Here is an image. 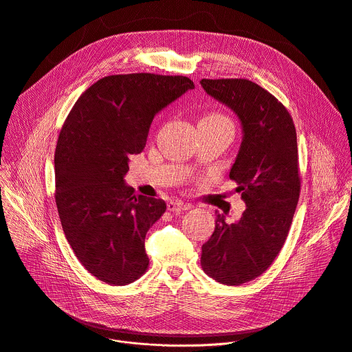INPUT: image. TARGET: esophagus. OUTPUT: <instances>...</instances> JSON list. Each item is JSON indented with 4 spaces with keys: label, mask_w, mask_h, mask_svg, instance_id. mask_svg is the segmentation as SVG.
Returning a JSON list of instances; mask_svg holds the SVG:
<instances>
[{
    "label": "esophagus",
    "mask_w": 352,
    "mask_h": 352,
    "mask_svg": "<svg viewBox=\"0 0 352 352\" xmlns=\"http://www.w3.org/2000/svg\"><path fill=\"white\" fill-rule=\"evenodd\" d=\"M193 206L190 204V203H185V201H182V200H171V201H168V204H167V208L170 210V211H175V212H178V211H185V210H190Z\"/></svg>",
    "instance_id": "34e87169"
}]
</instances>
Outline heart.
Wrapping results in <instances>:
<instances>
[{"mask_svg":"<svg viewBox=\"0 0 352 352\" xmlns=\"http://www.w3.org/2000/svg\"><path fill=\"white\" fill-rule=\"evenodd\" d=\"M201 122H206V123H215V124H228V126H232L230 120L228 119L226 116L221 114V113H210L207 114L204 119Z\"/></svg>","mask_w":352,"mask_h":352,"instance_id":"obj_1","label":"heart"}]
</instances>
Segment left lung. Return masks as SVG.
<instances>
[{
    "label": "left lung",
    "mask_w": 352,
    "mask_h": 352,
    "mask_svg": "<svg viewBox=\"0 0 352 352\" xmlns=\"http://www.w3.org/2000/svg\"><path fill=\"white\" fill-rule=\"evenodd\" d=\"M204 91L235 111L243 140L229 178L246 203L241 219L215 212L201 246V268L214 280L239 286L264 274L285 245L300 197L297 134L287 109L245 78H203Z\"/></svg>",
    "instance_id": "obj_1"
}]
</instances>
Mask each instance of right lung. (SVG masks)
<instances>
[{
    "label": "right lung",
    "mask_w": 352,
    "mask_h": 352,
    "mask_svg": "<svg viewBox=\"0 0 352 352\" xmlns=\"http://www.w3.org/2000/svg\"><path fill=\"white\" fill-rule=\"evenodd\" d=\"M193 88L184 76H107L81 94L63 123L55 151L60 223L81 265L107 285L146 272L145 236L167 208L124 184L129 157L144 151L156 113Z\"/></svg>",
    "instance_id": "add662e5"
}]
</instances>
